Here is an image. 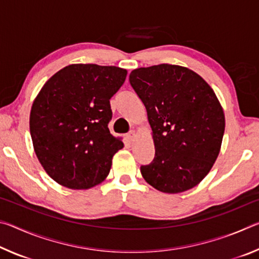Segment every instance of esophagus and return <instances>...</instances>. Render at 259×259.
<instances>
[{
  "label": "esophagus",
  "instance_id": "1",
  "mask_svg": "<svg viewBox=\"0 0 259 259\" xmlns=\"http://www.w3.org/2000/svg\"><path fill=\"white\" fill-rule=\"evenodd\" d=\"M126 138H128V140H130V142H133V140L136 138V133L134 130L129 131L128 134H126Z\"/></svg>",
  "mask_w": 259,
  "mask_h": 259
}]
</instances>
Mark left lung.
I'll list each match as a JSON object with an SVG mask.
<instances>
[{
  "label": "left lung",
  "mask_w": 259,
  "mask_h": 259,
  "mask_svg": "<svg viewBox=\"0 0 259 259\" xmlns=\"http://www.w3.org/2000/svg\"><path fill=\"white\" fill-rule=\"evenodd\" d=\"M129 82L145 105L155 156L140 166L164 193L190 190L207 176L221 150L225 116L213 90L186 67L161 64L134 69Z\"/></svg>",
  "instance_id": "obj_1"
}]
</instances>
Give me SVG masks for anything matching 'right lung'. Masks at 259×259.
<instances>
[{
	"instance_id": "obj_1",
	"label": "right lung",
	"mask_w": 259,
	"mask_h": 259,
	"mask_svg": "<svg viewBox=\"0 0 259 259\" xmlns=\"http://www.w3.org/2000/svg\"><path fill=\"white\" fill-rule=\"evenodd\" d=\"M125 76V69L115 66L69 65L51 76L35 98L29 116L34 150L60 185L82 190L107 177L113 155L123 147L109 133V99Z\"/></svg>"
}]
</instances>
